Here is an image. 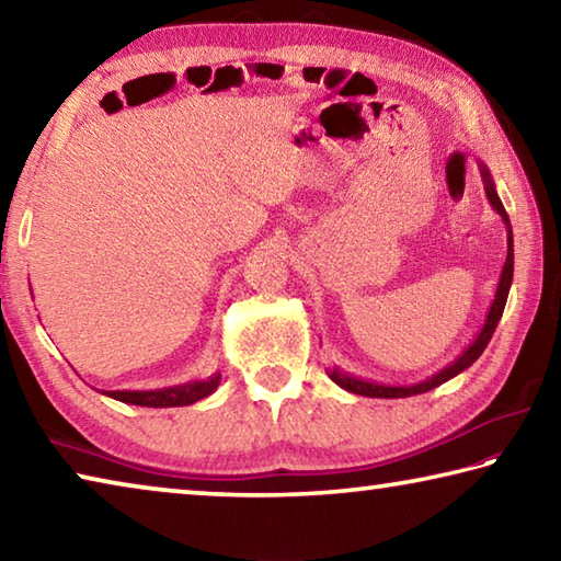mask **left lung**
Returning <instances> with one entry per match:
<instances>
[{
	"label": "left lung",
	"mask_w": 561,
	"mask_h": 561,
	"mask_svg": "<svg viewBox=\"0 0 561 561\" xmlns=\"http://www.w3.org/2000/svg\"><path fill=\"white\" fill-rule=\"evenodd\" d=\"M480 175H482V183H485V195L492 205V210H495L502 222L507 227V260L502 264V272H500V282H497V289H495V299H492L490 309H488V317H485V324L478 331V336L470 341V346L462 351V354L448 364L445 368H440L438 374H433L425 378V381H417V383H405V386H391V383H378V381H366V378H358V376H351L346 374L344 368H327V374L331 381L336 386L344 388L348 393H356V396H368V398H408V396H417V393H425V391H433V388H438L440 383L450 381L458 374H462L465 368H470L474 360L480 358L482 351L490 344L492 334H495L497 329V321L502 317V311H505V304H507V294L512 287V272H515V244H512V225H510V217L505 213V205H502L495 183H492V175L488 165L480 163Z\"/></svg>",
	"instance_id": "obj_1"
}]
</instances>
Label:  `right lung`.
<instances>
[{
    "mask_svg": "<svg viewBox=\"0 0 561 561\" xmlns=\"http://www.w3.org/2000/svg\"><path fill=\"white\" fill-rule=\"evenodd\" d=\"M217 386H220V374H213L210 378H197V381L168 386V388H153V391H103V396L116 398V401L130 403V405L178 408V405H190L201 401V398H207Z\"/></svg>",
    "mask_w": 561,
    "mask_h": 561,
    "instance_id": "right-lung-1",
    "label": "right lung"
}]
</instances>
